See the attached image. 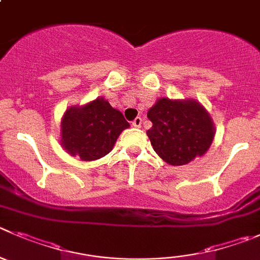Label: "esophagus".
I'll return each instance as SVG.
<instances>
[{
	"label": "esophagus",
	"mask_w": 260,
	"mask_h": 260,
	"mask_svg": "<svg viewBox=\"0 0 260 260\" xmlns=\"http://www.w3.org/2000/svg\"><path fill=\"white\" fill-rule=\"evenodd\" d=\"M142 123H143L142 117H137L134 121H133V126H134V127H142Z\"/></svg>",
	"instance_id": "esophagus-1"
}]
</instances>
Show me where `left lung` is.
<instances>
[{
	"label": "left lung",
	"instance_id": "obj_1",
	"mask_svg": "<svg viewBox=\"0 0 260 260\" xmlns=\"http://www.w3.org/2000/svg\"><path fill=\"white\" fill-rule=\"evenodd\" d=\"M147 116L152 121L147 132L152 147L169 165H187L204 156L215 137L210 113L194 99L159 98Z\"/></svg>",
	"mask_w": 260,
	"mask_h": 260
}]
</instances>
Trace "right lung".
I'll return each instance as SVG.
<instances>
[{
	"instance_id": "add662e5",
	"label": "right lung",
	"mask_w": 260,
	"mask_h": 260,
	"mask_svg": "<svg viewBox=\"0 0 260 260\" xmlns=\"http://www.w3.org/2000/svg\"><path fill=\"white\" fill-rule=\"evenodd\" d=\"M130 123L103 96L64 112L60 123V144L71 156L94 161L108 154Z\"/></svg>"
}]
</instances>
